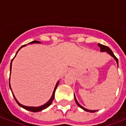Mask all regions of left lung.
Masks as SVG:
<instances>
[{
    "label": "left lung",
    "mask_w": 126,
    "mask_h": 126,
    "mask_svg": "<svg viewBox=\"0 0 126 126\" xmlns=\"http://www.w3.org/2000/svg\"><path fill=\"white\" fill-rule=\"evenodd\" d=\"M98 46L100 47L101 52H107V53H108V54H110L112 57H113V58H114V59L116 60L117 64H118V60H117V58L115 57V56L114 54H113V52L111 51V49H110L109 47H107V46H104V45H102V44H98ZM74 99H75V101H76V103H77V104L78 105V106H79V107H80L81 109H82V110H84V111H88V112H95V111H91V110H87V109L84 108V107H82V106H81V105H80L79 103V102L77 101V99H76L75 96H74Z\"/></svg>",
    "instance_id": "left-lung-1"
}]
</instances>
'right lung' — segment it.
<instances>
[{"label": "right lung", "mask_w": 126, "mask_h": 126, "mask_svg": "<svg viewBox=\"0 0 126 126\" xmlns=\"http://www.w3.org/2000/svg\"><path fill=\"white\" fill-rule=\"evenodd\" d=\"M33 43H40V42H38V41H33V42H30L29 44H33ZM26 46V44H25V45H23V46L21 47H20V49H21V47H23V46ZM19 50L17 51V52H19ZM17 52H16V54H17ZM15 57H14V58H15ZM13 58L12 59L11 62V66H10V69H11V71L12 62H13ZM58 83H59V81L57 82L56 85V87H55V89H54V92H53V94H52V97H51V99L49 100V101L47 102V103H46L45 105H42V106H40V107H27V106H25V105H23L20 104L19 102L17 101V100L16 99V98H15V97L14 96V94H13V97H14L15 99L16 102L17 103V104L19 105L20 107H23V109H25V110H28V111H32V112L40 111H42V110L46 109L47 107H48L49 105H50L52 104V101H53V100H54V94H55V91H56V90L57 87H58ZM9 87H10V89H11V86H10V78H9Z\"/></svg>", "instance_id": "obj_1"}]
</instances>
